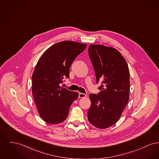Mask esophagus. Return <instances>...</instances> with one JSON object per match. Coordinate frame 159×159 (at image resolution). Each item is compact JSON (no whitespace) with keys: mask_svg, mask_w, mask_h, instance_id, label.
<instances>
[{"mask_svg":"<svg viewBox=\"0 0 159 159\" xmlns=\"http://www.w3.org/2000/svg\"><path fill=\"white\" fill-rule=\"evenodd\" d=\"M86 95L84 93H79V98H84L86 97Z\"/></svg>","mask_w":159,"mask_h":159,"instance_id":"obj_1","label":"esophagus"}]
</instances>
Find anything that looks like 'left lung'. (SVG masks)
<instances>
[{"label": "left lung", "mask_w": 159, "mask_h": 159, "mask_svg": "<svg viewBox=\"0 0 159 159\" xmlns=\"http://www.w3.org/2000/svg\"><path fill=\"white\" fill-rule=\"evenodd\" d=\"M89 56L95 71L97 83L101 82L97 95H89L91 106L88 120L99 129L107 128L119 120L129 98L128 65L117 49L91 45Z\"/></svg>", "instance_id": "8db88e82"}]
</instances>
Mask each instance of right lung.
Masks as SVG:
<instances>
[{
    "instance_id": "add662e5",
    "label": "right lung",
    "mask_w": 159,
    "mask_h": 159,
    "mask_svg": "<svg viewBox=\"0 0 159 159\" xmlns=\"http://www.w3.org/2000/svg\"><path fill=\"white\" fill-rule=\"evenodd\" d=\"M73 41H62L48 48L40 57L32 75V93L38 112L48 123L58 124L68 116L79 94L61 87L69 78L70 67L86 47Z\"/></svg>"
}]
</instances>
